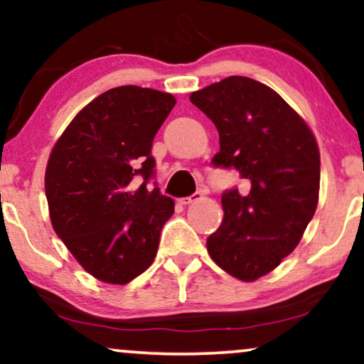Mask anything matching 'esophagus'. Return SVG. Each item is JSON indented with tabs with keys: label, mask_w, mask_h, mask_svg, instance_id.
<instances>
[{
	"label": "esophagus",
	"mask_w": 364,
	"mask_h": 364,
	"mask_svg": "<svg viewBox=\"0 0 364 364\" xmlns=\"http://www.w3.org/2000/svg\"><path fill=\"white\" fill-rule=\"evenodd\" d=\"M198 198H202V192H193L192 196L178 198V203H181V205H188V203H192V202H197Z\"/></svg>",
	"instance_id": "1"
}]
</instances>
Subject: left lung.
<instances>
[{
	"label": "left lung",
	"instance_id": "obj_1",
	"mask_svg": "<svg viewBox=\"0 0 364 364\" xmlns=\"http://www.w3.org/2000/svg\"><path fill=\"white\" fill-rule=\"evenodd\" d=\"M215 124L213 167L235 168L243 188L222 193L223 220L207 238L212 260L253 282L295 250L315 215L320 152L305 121L265 84L230 76L191 94Z\"/></svg>",
	"mask_w": 364,
	"mask_h": 364
}]
</instances>
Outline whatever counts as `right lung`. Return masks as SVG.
Masks as SVG:
<instances>
[{
  "instance_id": "obj_1",
  "label": "right lung",
  "mask_w": 364,
  "mask_h": 364,
  "mask_svg": "<svg viewBox=\"0 0 364 364\" xmlns=\"http://www.w3.org/2000/svg\"><path fill=\"white\" fill-rule=\"evenodd\" d=\"M176 97L139 86L89 102L53 147L46 198L53 228L97 280L126 285L152 265L173 200L162 196L152 141Z\"/></svg>"
}]
</instances>
